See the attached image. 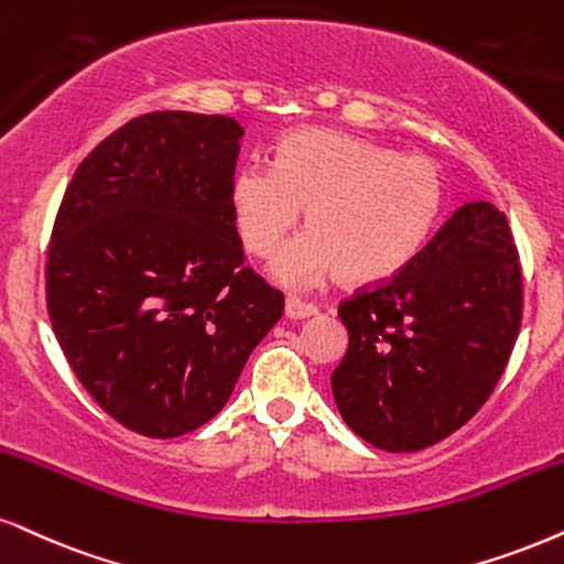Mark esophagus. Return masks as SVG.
Segmentation results:
<instances>
[{
	"instance_id": "esophagus-1",
	"label": "esophagus",
	"mask_w": 564,
	"mask_h": 564,
	"mask_svg": "<svg viewBox=\"0 0 564 564\" xmlns=\"http://www.w3.org/2000/svg\"><path fill=\"white\" fill-rule=\"evenodd\" d=\"M318 311V305L316 303H308V301H301V297H295V295H290L288 301H284V316L288 318H308V316H314Z\"/></svg>"
}]
</instances>
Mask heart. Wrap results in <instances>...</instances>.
<instances>
[{
  "mask_svg": "<svg viewBox=\"0 0 564 564\" xmlns=\"http://www.w3.org/2000/svg\"><path fill=\"white\" fill-rule=\"evenodd\" d=\"M229 204L256 259L276 253L305 208L311 229L271 267L288 288H314L337 271L366 284L398 274L419 253L442 214L444 175L429 156L305 128L284 138L274 164H240Z\"/></svg>",
  "mask_w": 564,
  "mask_h": 564,
  "instance_id": "heart-1",
  "label": "heart"
}]
</instances>
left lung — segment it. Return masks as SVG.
I'll return each instance as SVG.
<instances>
[{
  "instance_id": "left-lung-1",
  "label": "left lung",
  "mask_w": 564,
  "mask_h": 564,
  "mask_svg": "<svg viewBox=\"0 0 564 564\" xmlns=\"http://www.w3.org/2000/svg\"><path fill=\"white\" fill-rule=\"evenodd\" d=\"M347 352L332 373L339 415L387 452L447 440L495 392L523 316V276L495 204L457 208L419 253L337 308Z\"/></svg>"
}]
</instances>
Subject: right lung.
<instances>
[{
    "label": "right lung",
    "instance_id": "obj_1",
    "mask_svg": "<svg viewBox=\"0 0 564 564\" xmlns=\"http://www.w3.org/2000/svg\"><path fill=\"white\" fill-rule=\"evenodd\" d=\"M242 133L225 115L135 117L83 159L54 219L57 343L101 410L151 440L212 421L284 311L229 204Z\"/></svg>",
    "mask_w": 564,
    "mask_h": 564
}]
</instances>
